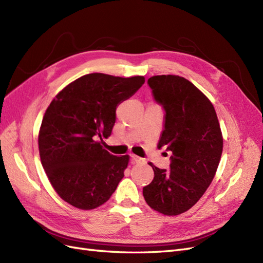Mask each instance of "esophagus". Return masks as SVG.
Returning <instances> with one entry per match:
<instances>
[{
	"label": "esophagus",
	"instance_id": "obj_1",
	"mask_svg": "<svg viewBox=\"0 0 263 263\" xmlns=\"http://www.w3.org/2000/svg\"><path fill=\"white\" fill-rule=\"evenodd\" d=\"M140 161H142V159L140 157L134 155V154L130 155V162L132 163H137V162H140Z\"/></svg>",
	"mask_w": 263,
	"mask_h": 263
}]
</instances>
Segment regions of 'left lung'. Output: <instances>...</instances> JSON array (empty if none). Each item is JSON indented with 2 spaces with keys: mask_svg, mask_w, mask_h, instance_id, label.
<instances>
[{
  "mask_svg": "<svg viewBox=\"0 0 263 263\" xmlns=\"http://www.w3.org/2000/svg\"><path fill=\"white\" fill-rule=\"evenodd\" d=\"M147 83L164 110L158 148L171 157L169 170L149 163L155 177L142 194L151 209L172 216L192 208L212 183L222 151L220 126L211 101L186 79L155 76Z\"/></svg>",
  "mask_w": 263,
  "mask_h": 263,
  "instance_id": "obj_1",
  "label": "left lung"
}]
</instances>
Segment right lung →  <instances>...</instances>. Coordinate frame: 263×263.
<instances>
[{"label":"right lung","mask_w":263,"mask_h":263,"mask_svg":"<svg viewBox=\"0 0 263 263\" xmlns=\"http://www.w3.org/2000/svg\"><path fill=\"white\" fill-rule=\"evenodd\" d=\"M144 83L139 76L90 73L52 100L43 118L38 146L44 170L63 201L93 210L115 192L129 157L110 155L102 148V138L112 134L117 106Z\"/></svg>","instance_id":"1"}]
</instances>
